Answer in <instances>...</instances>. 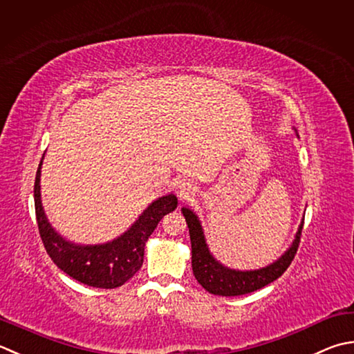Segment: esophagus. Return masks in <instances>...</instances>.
Returning a JSON list of instances; mask_svg holds the SVG:
<instances>
[{"label": "esophagus", "mask_w": 354, "mask_h": 354, "mask_svg": "<svg viewBox=\"0 0 354 354\" xmlns=\"http://www.w3.org/2000/svg\"><path fill=\"white\" fill-rule=\"evenodd\" d=\"M192 192V184L185 183V181H179L178 183V196L179 198H187L189 193Z\"/></svg>", "instance_id": "34e87169"}]
</instances>
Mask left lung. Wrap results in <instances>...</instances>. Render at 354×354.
Here are the masks:
<instances>
[{
    "mask_svg": "<svg viewBox=\"0 0 354 354\" xmlns=\"http://www.w3.org/2000/svg\"><path fill=\"white\" fill-rule=\"evenodd\" d=\"M181 212L184 214L187 225H189L193 274H195L196 281L207 290V292L218 296L247 295L256 292V290L266 287L267 283L278 279L288 268V266L292 264V261L297 252V245H299L301 232L304 227L302 219L299 228H297V232L295 234L292 245L283 252V254H281V258L272 262V264L256 270H234L221 264V262L212 254L209 245H207L205 234L198 214L192 209H189V207H183Z\"/></svg>",
    "mask_w": 354,
    "mask_h": 354,
    "instance_id": "left-lung-1",
    "label": "left lung"
}]
</instances>
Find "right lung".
Wrapping results in <instances>:
<instances>
[{
	"mask_svg": "<svg viewBox=\"0 0 354 354\" xmlns=\"http://www.w3.org/2000/svg\"><path fill=\"white\" fill-rule=\"evenodd\" d=\"M43 158L35 178L33 196L35 213L41 239L47 254L55 264L71 278L96 288H116L127 282L141 268L144 261L145 242L153 233L164 214L178 207V198L169 193L155 199L126 232L113 241L102 244H76L66 239L48 223L43 203H41V167Z\"/></svg>",
	"mask_w": 354,
	"mask_h": 354,
	"instance_id": "add662e5",
	"label": "right lung"
}]
</instances>
